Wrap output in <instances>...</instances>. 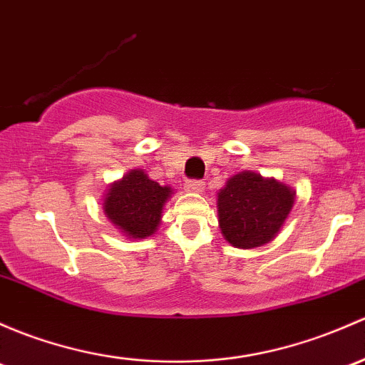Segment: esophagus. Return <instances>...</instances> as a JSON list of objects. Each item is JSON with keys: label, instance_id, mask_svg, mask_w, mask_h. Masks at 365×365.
Returning a JSON list of instances; mask_svg holds the SVG:
<instances>
[{"label": "esophagus", "instance_id": "1", "mask_svg": "<svg viewBox=\"0 0 365 365\" xmlns=\"http://www.w3.org/2000/svg\"><path fill=\"white\" fill-rule=\"evenodd\" d=\"M185 190H189V192H202L205 190V182H201V180H187Z\"/></svg>", "mask_w": 365, "mask_h": 365}]
</instances>
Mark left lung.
<instances>
[{"label":"left lung","instance_id":"left-lung-1","mask_svg":"<svg viewBox=\"0 0 365 365\" xmlns=\"http://www.w3.org/2000/svg\"><path fill=\"white\" fill-rule=\"evenodd\" d=\"M295 192L257 173L232 176L218 192V222L225 240L236 248H255L276 236L290 213Z\"/></svg>","mask_w":365,"mask_h":365}]
</instances>
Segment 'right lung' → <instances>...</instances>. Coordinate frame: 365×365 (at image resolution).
I'll use <instances>...</instances> for the list:
<instances>
[{
	"mask_svg": "<svg viewBox=\"0 0 365 365\" xmlns=\"http://www.w3.org/2000/svg\"><path fill=\"white\" fill-rule=\"evenodd\" d=\"M170 187H160L141 170H133L108 189L103 210L106 217L131 237H147L160 222Z\"/></svg>",
	"mask_w": 365,
	"mask_h": 365,
	"instance_id": "add662e5",
	"label": "right lung"
}]
</instances>
